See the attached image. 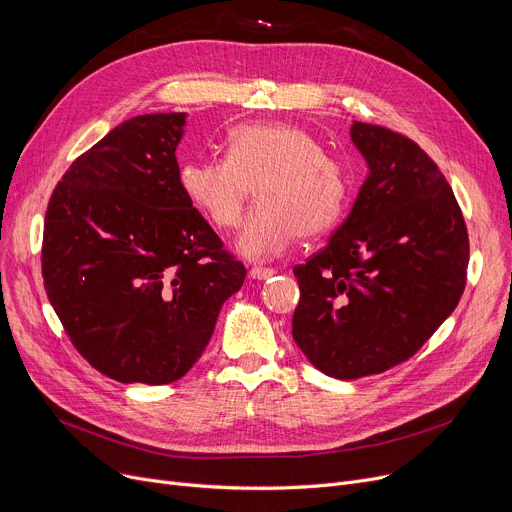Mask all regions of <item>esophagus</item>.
Returning a JSON list of instances; mask_svg holds the SVG:
<instances>
[{
    "label": "esophagus",
    "mask_w": 512,
    "mask_h": 512,
    "mask_svg": "<svg viewBox=\"0 0 512 512\" xmlns=\"http://www.w3.org/2000/svg\"><path fill=\"white\" fill-rule=\"evenodd\" d=\"M274 274H276L274 267H263V265H253L249 270V276L253 280H267V278H272Z\"/></svg>",
    "instance_id": "34e87169"
}]
</instances>
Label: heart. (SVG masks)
<instances>
[{
    "instance_id": "obj_1",
    "label": "heart",
    "mask_w": 512,
    "mask_h": 512,
    "mask_svg": "<svg viewBox=\"0 0 512 512\" xmlns=\"http://www.w3.org/2000/svg\"><path fill=\"white\" fill-rule=\"evenodd\" d=\"M184 197L215 230L238 226L257 186L259 207L236 238L249 259L284 253L297 236L332 230L348 203L342 161L303 126L247 122L230 130L226 157L188 159L178 170Z\"/></svg>"
}]
</instances>
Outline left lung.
Here are the masks:
<instances>
[{
	"instance_id": "obj_1",
	"label": "left lung",
	"mask_w": 512,
	"mask_h": 512,
	"mask_svg": "<svg viewBox=\"0 0 512 512\" xmlns=\"http://www.w3.org/2000/svg\"><path fill=\"white\" fill-rule=\"evenodd\" d=\"M369 174L328 245L294 267L292 338L326 375L357 380L413 357L459 305L469 234L450 184L415 141L355 122Z\"/></svg>"
}]
</instances>
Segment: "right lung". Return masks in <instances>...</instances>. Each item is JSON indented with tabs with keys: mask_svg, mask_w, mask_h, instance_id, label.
I'll return each instance as SVG.
<instances>
[{
	"mask_svg": "<svg viewBox=\"0 0 512 512\" xmlns=\"http://www.w3.org/2000/svg\"><path fill=\"white\" fill-rule=\"evenodd\" d=\"M184 124L122 122L72 161L45 213L47 299L76 351L122 384L180 380L247 276L182 193Z\"/></svg>",
	"mask_w": 512,
	"mask_h": 512,
	"instance_id": "obj_1",
	"label": "right lung"
}]
</instances>
